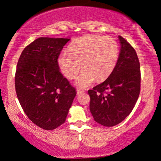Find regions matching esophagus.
Listing matches in <instances>:
<instances>
[{
  "mask_svg": "<svg viewBox=\"0 0 161 161\" xmlns=\"http://www.w3.org/2000/svg\"><path fill=\"white\" fill-rule=\"evenodd\" d=\"M76 92H77V95H79V94L83 93V92H84V91H82V90H80V89H77L76 90Z\"/></svg>",
  "mask_w": 161,
  "mask_h": 161,
  "instance_id": "obj_1",
  "label": "esophagus"
}]
</instances>
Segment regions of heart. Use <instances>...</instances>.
Listing matches in <instances>:
<instances>
[{
    "label": "heart",
    "mask_w": 161,
    "mask_h": 161,
    "mask_svg": "<svg viewBox=\"0 0 161 161\" xmlns=\"http://www.w3.org/2000/svg\"><path fill=\"white\" fill-rule=\"evenodd\" d=\"M119 57L117 42L110 36H84L75 40L69 47V52H63L58 58L62 73L68 79H73L83 68L84 72L75 83L79 88H86L96 80L108 79L115 69Z\"/></svg>",
    "instance_id": "heart-1"
}]
</instances>
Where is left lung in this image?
Here are the masks:
<instances>
[{
  "mask_svg": "<svg viewBox=\"0 0 161 161\" xmlns=\"http://www.w3.org/2000/svg\"><path fill=\"white\" fill-rule=\"evenodd\" d=\"M118 38L121 47L115 69L104 82L88 92L94 119L108 127L119 124L130 114L138 98L141 86L137 53L123 37Z\"/></svg>",
  "mask_w": 161,
  "mask_h": 161,
  "instance_id": "obj_1",
  "label": "left lung"
}]
</instances>
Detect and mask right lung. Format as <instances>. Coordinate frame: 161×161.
Returning <instances> with one entry per match:
<instances>
[{"instance_id":"right-lung-1","label":"right lung","mask_w":161,"mask_h":161,"mask_svg":"<svg viewBox=\"0 0 161 161\" xmlns=\"http://www.w3.org/2000/svg\"><path fill=\"white\" fill-rule=\"evenodd\" d=\"M69 38H37L24 48L15 74L16 95L29 119L52 130L66 119L76 92L60 71L58 59Z\"/></svg>"}]
</instances>
